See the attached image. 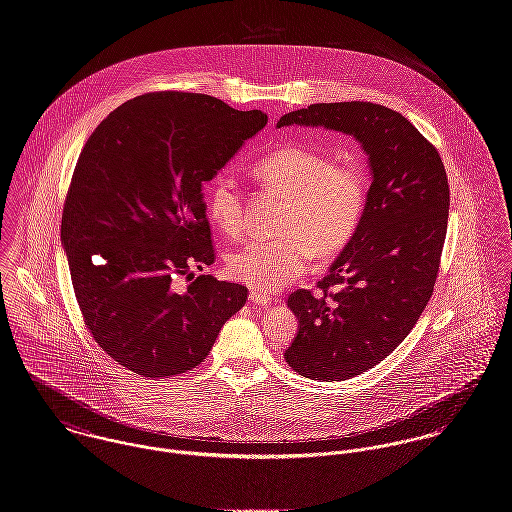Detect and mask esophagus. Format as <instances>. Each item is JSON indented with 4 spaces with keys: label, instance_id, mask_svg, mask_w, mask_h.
Masks as SVG:
<instances>
[{
    "label": "esophagus",
    "instance_id": "obj_1",
    "mask_svg": "<svg viewBox=\"0 0 512 512\" xmlns=\"http://www.w3.org/2000/svg\"><path fill=\"white\" fill-rule=\"evenodd\" d=\"M248 299H250V303H254V305H260V307H268V305L272 303V299H270L268 295H264V293H258V291H250Z\"/></svg>",
    "mask_w": 512,
    "mask_h": 512
}]
</instances>
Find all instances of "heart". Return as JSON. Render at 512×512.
I'll use <instances>...</instances> for the list:
<instances>
[{"label":"heart","mask_w":512,"mask_h":512,"mask_svg":"<svg viewBox=\"0 0 512 512\" xmlns=\"http://www.w3.org/2000/svg\"><path fill=\"white\" fill-rule=\"evenodd\" d=\"M252 176L285 199L279 238L248 240L227 258L231 278L258 291H276L299 278L311 258H330L358 231L368 199V174L358 162H330L321 150L283 144L252 166ZM207 215L227 234L244 227V197L231 176L207 189Z\"/></svg>","instance_id":"heart-1"}]
</instances>
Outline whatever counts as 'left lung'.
Instances as JSON below:
<instances>
[{
	"label": "left lung",
	"instance_id": "obj_1",
	"mask_svg": "<svg viewBox=\"0 0 512 512\" xmlns=\"http://www.w3.org/2000/svg\"><path fill=\"white\" fill-rule=\"evenodd\" d=\"M291 125L354 137L372 174L358 231L319 281L321 291L297 289L287 299L299 321L287 364L311 379L344 381L385 360L417 325L446 238L448 178L438 150L389 107L315 103L278 121L279 129Z\"/></svg>",
	"mask_w": 512,
	"mask_h": 512
}]
</instances>
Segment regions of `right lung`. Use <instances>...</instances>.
I'll list each match as a JSON object with an SVG mask.
<instances>
[{
    "label": "right lung",
    "mask_w": 512,
    "mask_h": 512,
    "mask_svg": "<svg viewBox=\"0 0 512 512\" xmlns=\"http://www.w3.org/2000/svg\"><path fill=\"white\" fill-rule=\"evenodd\" d=\"M268 123L203 93L139 95L86 142L62 213L74 293L95 342L123 368L168 377L201 364L246 303L238 283L199 276L215 260L203 184Z\"/></svg>",
    "instance_id": "add662e5"
}]
</instances>
